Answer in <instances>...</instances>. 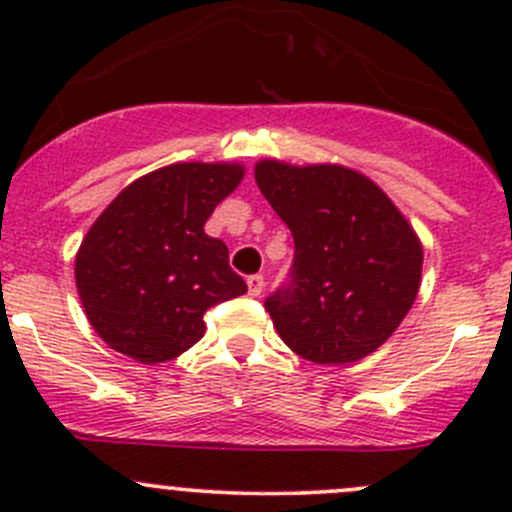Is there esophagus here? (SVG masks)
Returning a JSON list of instances; mask_svg holds the SVG:
<instances>
[{"instance_id":"1","label":"esophagus","mask_w":512,"mask_h":512,"mask_svg":"<svg viewBox=\"0 0 512 512\" xmlns=\"http://www.w3.org/2000/svg\"><path fill=\"white\" fill-rule=\"evenodd\" d=\"M262 289H265V277H262V275H250V277H247V292H250L252 297L262 294Z\"/></svg>"}]
</instances>
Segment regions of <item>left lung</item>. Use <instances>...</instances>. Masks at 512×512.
Listing matches in <instances>:
<instances>
[{
  "label": "left lung",
  "instance_id": "8db88e82",
  "mask_svg": "<svg viewBox=\"0 0 512 512\" xmlns=\"http://www.w3.org/2000/svg\"><path fill=\"white\" fill-rule=\"evenodd\" d=\"M255 180L294 237L292 280L265 302L282 342L327 366L376 352L421 287L414 227L374 180L344 165L265 158Z\"/></svg>",
  "mask_w": 512,
  "mask_h": 512
}]
</instances>
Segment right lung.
Segmentation results:
<instances>
[{
    "label": "right lung",
    "mask_w": 512,
    "mask_h": 512,
    "mask_svg": "<svg viewBox=\"0 0 512 512\" xmlns=\"http://www.w3.org/2000/svg\"><path fill=\"white\" fill-rule=\"evenodd\" d=\"M240 163H173L111 200L76 252L86 319L116 352L163 364L205 334L203 314L247 292L205 223L240 185Z\"/></svg>",
    "instance_id": "obj_1"
}]
</instances>
